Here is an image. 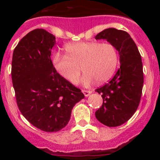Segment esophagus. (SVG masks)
I'll list each match as a JSON object with an SVG mask.
<instances>
[{
	"label": "esophagus",
	"instance_id": "1",
	"mask_svg": "<svg viewBox=\"0 0 160 160\" xmlns=\"http://www.w3.org/2000/svg\"><path fill=\"white\" fill-rule=\"evenodd\" d=\"M82 93L84 94V95L86 96V97H87V96H89L91 93H92V91H90V90H82Z\"/></svg>",
	"mask_w": 160,
	"mask_h": 160
}]
</instances>
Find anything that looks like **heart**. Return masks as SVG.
Listing matches in <instances>:
<instances>
[{
  "mask_svg": "<svg viewBox=\"0 0 160 160\" xmlns=\"http://www.w3.org/2000/svg\"><path fill=\"white\" fill-rule=\"evenodd\" d=\"M66 55L55 53L53 65L58 73L71 83L77 82L81 68L82 82L89 85L96 80L104 82L114 73L118 63L116 48L111 43L79 42L66 45Z\"/></svg>",
  "mask_w": 160,
  "mask_h": 160,
  "instance_id": "obj_1",
  "label": "heart"
}]
</instances>
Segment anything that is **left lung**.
I'll list each match as a JSON object with an SVG mask.
<instances>
[{"label":"left lung","mask_w":160,"mask_h":160,"mask_svg":"<svg viewBox=\"0 0 160 160\" xmlns=\"http://www.w3.org/2000/svg\"><path fill=\"white\" fill-rule=\"evenodd\" d=\"M95 39H106L119 53L120 68L111 81L96 89L102 94V105L95 112L101 123L113 128L128 122L140 102L143 86L141 55L128 32L109 28L98 33Z\"/></svg>","instance_id":"1"}]
</instances>
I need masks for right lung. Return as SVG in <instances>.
Wrapping results in <instances>:
<instances>
[{"mask_svg":"<svg viewBox=\"0 0 160 160\" xmlns=\"http://www.w3.org/2000/svg\"><path fill=\"white\" fill-rule=\"evenodd\" d=\"M55 37L43 29L25 35L14 49L12 86L20 111L32 125L46 132L64 128L81 90L62 78L50 58Z\"/></svg>","mask_w":160,"mask_h":160,"instance_id":"right-lung-1","label":"right lung"}]
</instances>
